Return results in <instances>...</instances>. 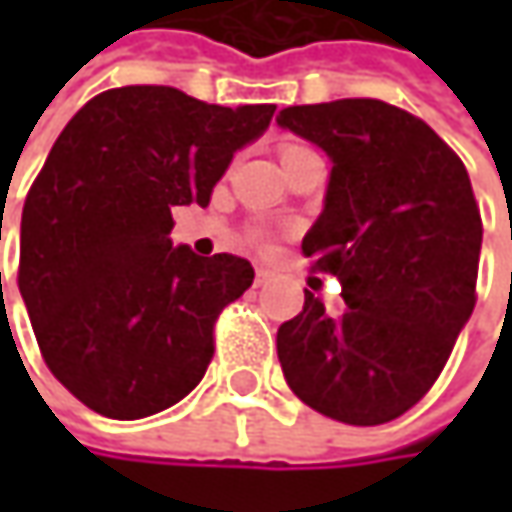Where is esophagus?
<instances>
[{
  "label": "esophagus",
  "mask_w": 512,
  "mask_h": 512,
  "mask_svg": "<svg viewBox=\"0 0 512 512\" xmlns=\"http://www.w3.org/2000/svg\"><path fill=\"white\" fill-rule=\"evenodd\" d=\"M273 279V273L267 267H256V285H267Z\"/></svg>",
  "instance_id": "34e87169"
}]
</instances>
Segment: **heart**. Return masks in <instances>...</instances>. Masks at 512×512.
<instances>
[{
    "label": "heart",
    "instance_id": "b5f03b06",
    "mask_svg": "<svg viewBox=\"0 0 512 512\" xmlns=\"http://www.w3.org/2000/svg\"><path fill=\"white\" fill-rule=\"evenodd\" d=\"M302 150H307V148H302V145H285V148H282V159H290V156H296V153H302ZM250 239H253V245H259V247L270 245L267 233H262V230H256Z\"/></svg>",
    "mask_w": 512,
    "mask_h": 512
}]
</instances>
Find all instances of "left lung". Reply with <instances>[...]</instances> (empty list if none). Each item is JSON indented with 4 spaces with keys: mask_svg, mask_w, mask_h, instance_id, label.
Returning a JSON list of instances; mask_svg holds the SVG:
<instances>
[{
    "mask_svg": "<svg viewBox=\"0 0 512 512\" xmlns=\"http://www.w3.org/2000/svg\"><path fill=\"white\" fill-rule=\"evenodd\" d=\"M279 125L330 156L325 210L302 239L342 285L330 316L310 290L279 327L290 390L344 424L399 419L433 387L476 307L482 213L462 159L382 99L293 105Z\"/></svg>",
    "mask_w": 512,
    "mask_h": 512,
    "instance_id": "1",
    "label": "left lung"
}]
</instances>
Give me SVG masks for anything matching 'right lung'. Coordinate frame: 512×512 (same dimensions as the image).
I'll return each instance as SVG.
<instances>
[{"label":"right lung","instance_id":"obj_1","mask_svg":"<svg viewBox=\"0 0 512 512\" xmlns=\"http://www.w3.org/2000/svg\"><path fill=\"white\" fill-rule=\"evenodd\" d=\"M273 110L128 85L93 96L50 148L22 210L19 293L50 373L93 413L145 419L202 382L253 267L173 247L170 210L207 207Z\"/></svg>","mask_w":512,"mask_h":512}]
</instances>
